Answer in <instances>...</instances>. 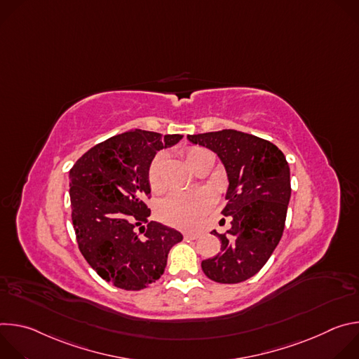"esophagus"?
<instances>
[{"mask_svg":"<svg viewBox=\"0 0 359 359\" xmlns=\"http://www.w3.org/2000/svg\"><path fill=\"white\" fill-rule=\"evenodd\" d=\"M198 234L194 233H184V240H197Z\"/></svg>","mask_w":359,"mask_h":359,"instance_id":"1","label":"esophagus"}]
</instances>
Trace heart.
I'll return each mask as SVG.
<instances>
[{
	"mask_svg": "<svg viewBox=\"0 0 359 359\" xmlns=\"http://www.w3.org/2000/svg\"><path fill=\"white\" fill-rule=\"evenodd\" d=\"M201 147H189L184 151V159L191 169H194L197 161L203 153H206ZM165 163V155L159 153L149 165L147 180L153 191H161L162 183V166ZM213 197L209 190L198 189L193 191H176L165 197L158 206L159 219L173 227L182 230H194L201 219L212 208Z\"/></svg>",
	"mask_w": 359,
	"mask_h": 359,
	"instance_id": "1",
	"label": "heart"
}]
</instances>
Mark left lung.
Segmentation results:
<instances>
[{
	"mask_svg": "<svg viewBox=\"0 0 359 359\" xmlns=\"http://www.w3.org/2000/svg\"><path fill=\"white\" fill-rule=\"evenodd\" d=\"M220 158L229 177L227 204L222 215L231 227L212 234L222 241V252L201 262L203 273L222 284H236L257 274L281 240L291 196L290 166L271 142L224 129L187 135Z\"/></svg>",
	"mask_w": 359,
	"mask_h": 359,
	"instance_id": "1",
	"label": "left lung"
}]
</instances>
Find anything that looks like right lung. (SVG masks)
<instances>
[{
    "label": "right lung",
    "instance_id": "right-lung-1",
    "mask_svg": "<svg viewBox=\"0 0 359 359\" xmlns=\"http://www.w3.org/2000/svg\"><path fill=\"white\" fill-rule=\"evenodd\" d=\"M182 137L140 129L125 132L90 147L69 170L78 247L97 276L118 288L139 291L159 280L170 248L183 240L175 229L149 223L144 203L150 196V162L158 150Z\"/></svg>",
    "mask_w": 359,
    "mask_h": 359
}]
</instances>
